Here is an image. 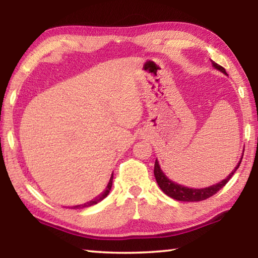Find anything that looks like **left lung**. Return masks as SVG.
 Segmentation results:
<instances>
[{
	"label": "left lung",
	"mask_w": 258,
	"mask_h": 258,
	"mask_svg": "<svg viewBox=\"0 0 258 258\" xmlns=\"http://www.w3.org/2000/svg\"><path fill=\"white\" fill-rule=\"evenodd\" d=\"M212 63L216 69H218V71L226 75V72L223 67L220 66V64H217L216 62H214V61H212ZM241 159H240V161L238 163V165L235 166V168L233 169V171L231 172L228 176H226V178L222 180L221 182L216 183V184L207 186V187H203V189H194V187H187L184 185L177 184V183L173 182L172 180H169V178L166 176L163 173V171L160 169V166H159L158 160L157 159L155 161L154 174H155L156 181H157V183H158L159 187L163 190L165 195L168 196V197L178 200V202H202V200L207 199L215 195L216 192L220 191L222 187H223L226 183L229 182V180L232 177L234 172L239 168L240 163H241Z\"/></svg>",
	"instance_id": "left-lung-1"
}]
</instances>
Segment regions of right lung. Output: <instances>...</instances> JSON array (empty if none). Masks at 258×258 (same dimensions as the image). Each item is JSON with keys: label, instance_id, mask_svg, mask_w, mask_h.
I'll list each match as a JSON object with an SVG mask.
<instances>
[{"label": "right lung", "instance_id": "right-lung-1", "mask_svg": "<svg viewBox=\"0 0 258 258\" xmlns=\"http://www.w3.org/2000/svg\"><path fill=\"white\" fill-rule=\"evenodd\" d=\"M112 178H113V174H111L110 180H109V183H108V185H107V187H106V190H104V191L102 192V194H100V195L98 196V197H95L94 199L91 200V202H87V203L83 204V205H77V206H74L73 208H74V209H80V208H84V207H90V206H93V205H95V204H98L99 202H101L102 199H104V198L107 197V196L109 195V192H110V190H111Z\"/></svg>", "mask_w": 258, "mask_h": 258}]
</instances>
